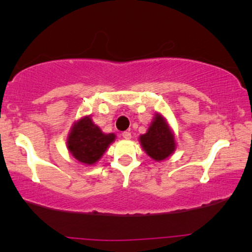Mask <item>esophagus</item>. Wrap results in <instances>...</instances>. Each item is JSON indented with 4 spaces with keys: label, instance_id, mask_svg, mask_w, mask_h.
<instances>
[{
    "label": "esophagus",
    "instance_id": "esophagus-1",
    "mask_svg": "<svg viewBox=\"0 0 252 252\" xmlns=\"http://www.w3.org/2000/svg\"><path fill=\"white\" fill-rule=\"evenodd\" d=\"M122 136H123V138L130 139V138H131V132H130V131H124L123 134H122Z\"/></svg>",
    "mask_w": 252,
    "mask_h": 252
}]
</instances>
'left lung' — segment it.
I'll use <instances>...</instances> for the list:
<instances>
[{
	"label": "left lung",
	"mask_w": 252,
	"mask_h": 252,
	"mask_svg": "<svg viewBox=\"0 0 252 252\" xmlns=\"http://www.w3.org/2000/svg\"><path fill=\"white\" fill-rule=\"evenodd\" d=\"M139 142L145 153L158 162L170 156L176 149L174 134L159 114H156L148 131L139 136Z\"/></svg>",
	"instance_id": "8db88e82"
}]
</instances>
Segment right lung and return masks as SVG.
Segmentation results:
<instances>
[{
  "label": "right lung",
  "mask_w": 252,
  "mask_h": 252,
  "mask_svg": "<svg viewBox=\"0 0 252 252\" xmlns=\"http://www.w3.org/2000/svg\"><path fill=\"white\" fill-rule=\"evenodd\" d=\"M114 141V134H103L92 118L83 117L71 128L66 147L78 162L92 165L101 158L109 144Z\"/></svg>",
  "instance_id": "1"
}]
</instances>
